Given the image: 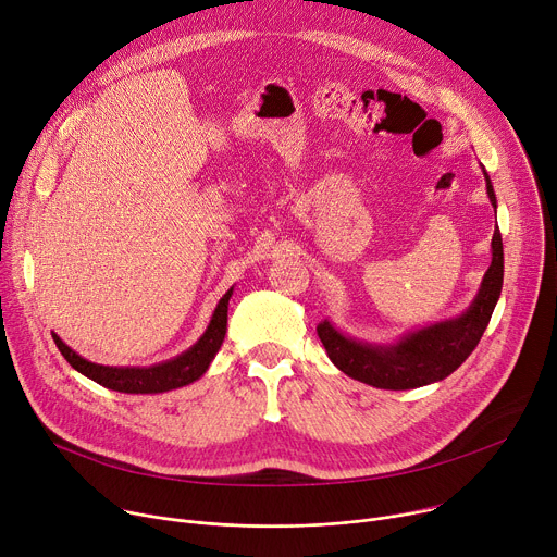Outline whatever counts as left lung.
I'll return each mask as SVG.
<instances>
[{
	"label": "left lung",
	"mask_w": 557,
	"mask_h": 557,
	"mask_svg": "<svg viewBox=\"0 0 557 557\" xmlns=\"http://www.w3.org/2000/svg\"><path fill=\"white\" fill-rule=\"evenodd\" d=\"M482 173L486 180L491 207L497 209L493 184L484 166ZM502 277L504 250L499 228H495L491 239V267L486 269L480 290L469 309L458 318L409 331L388 344L350 337L342 333L331 320L318 324V335L331 362L352 380L386 391L426 386L448 377L471 356L499 299Z\"/></svg>",
	"instance_id": "8db88e82"
}]
</instances>
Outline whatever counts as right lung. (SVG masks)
<instances>
[{"label":"right lung","instance_id":"add662e5","mask_svg":"<svg viewBox=\"0 0 557 557\" xmlns=\"http://www.w3.org/2000/svg\"><path fill=\"white\" fill-rule=\"evenodd\" d=\"M233 295V286L222 295V299L218 301V307L211 315V322L207 326V331L199 335V339L186 348L184 352H180L177 358H171L166 362L160 364H150V367H104V364H95L88 362L86 358L77 356V352L62 342L60 335L53 333V339L60 348L62 356L66 358V362L82 375H86L88 380L102 384L111 391H120V393H166L186 384H193L195 380H199L205 375L213 362V358L218 356V350L224 342L226 335V320H228V299Z\"/></svg>","mask_w":557,"mask_h":557}]
</instances>
